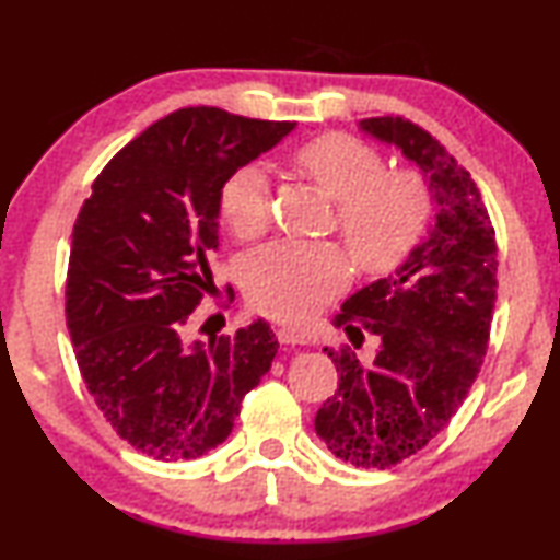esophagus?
<instances>
[{
  "instance_id": "esophagus-1",
  "label": "esophagus",
  "mask_w": 560,
  "mask_h": 560,
  "mask_svg": "<svg viewBox=\"0 0 560 560\" xmlns=\"http://www.w3.org/2000/svg\"><path fill=\"white\" fill-rule=\"evenodd\" d=\"M275 334H278V341L280 343H293V347H295V343H301V347H303V343H308V341H305V336L301 331H295V328L280 326Z\"/></svg>"
}]
</instances>
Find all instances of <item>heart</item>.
I'll use <instances>...</instances> for the list:
<instances>
[{"label": "heart", "instance_id": "1", "mask_svg": "<svg viewBox=\"0 0 560 560\" xmlns=\"http://www.w3.org/2000/svg\"><path fill=\"white\" fill-rule=\"evenodd\" d=\"M295 163L336 201V221L364 272H387L416 249L431 217L423 180L387 171L385 158L357 137L320 135L298 150ZM219 211L240 240L270 226V183L259 165L236 167L219 190ZM349 280V259L336 244L278 242L244 267V293L259 313L301 324Z\"/></svg>", "mask_w": 560, "mask_h": 560}]
</instances>
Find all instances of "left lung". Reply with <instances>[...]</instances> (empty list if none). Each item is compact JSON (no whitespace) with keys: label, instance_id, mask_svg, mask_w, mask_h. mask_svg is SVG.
<instances>
[{"label":"left lung","instance_id":"8db88e82","mask_svg":"<svg viewBox=\"0 0 560 560\" xmlns=\"http://www.w3.org/2000/svg\"><path fill=\"white\" fill-rule=\"evenodd\" d=\"M423 173L435 221L393 275L357 290L336 326L380 339L372 364L328 351L339 389L316 412V433L341 462L389 469L443 431L477 380L497 301V242L471 175L402 117L362 119Z\"/></svg>","mask_w":560,"mask_h":560}]
</instances>
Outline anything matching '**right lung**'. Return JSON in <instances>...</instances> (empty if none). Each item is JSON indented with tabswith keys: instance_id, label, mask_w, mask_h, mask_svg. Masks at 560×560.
I'll use <instances>...</instances> for the list:
<instances>
[{
	"instance_id": "add662e5",
	"label": "right lung",
	"mask_w": 560,
	"mask_h": 560,
	"mask_svg": "<svg viewBox=\"0 0 560 560\" xmlns=\"http://www.w3.org/2000/svg\"><path fill=\"white\" fill-rule=\"evenodd\" d=\"M293 129L178 109L121 148L81 206L66 282L75 362L104 418L144 456L209 454L270 372L280 343L267 320L209 343L183 331L213 282L221 183Z\"/></svg>"
}]
</instances>
